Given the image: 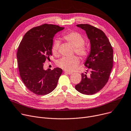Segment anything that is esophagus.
Here are the masks:
<instances>
[{
	"mask_svg": "<svg viewBox=\"0 0 131 131\" xmlns=\"http://www.w3.org/2000/svg\"><path fill=\"white\" fill-rule=\"evenodd\" d=\"M64 73H65V74H68V75H71V74H72V72H67V71H66L64 72Z\"/></svg>",
	"mask_w": 131,
	"mask_h": 131,
	"instance_id": "34e87169",
	"label": "esophagus"
}]
</instances>
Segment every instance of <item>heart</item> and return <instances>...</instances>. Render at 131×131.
<instances>
[{
  "label": "heart",
  "instance_id": "obj_1",
  "mask_svg": "<svg viewBox=\"0 0 131 131\" xmlns=\"http://www.w3.org/2000/svg\"><path fill=\"white\" fill-rule=\"evenodd\" d=\"M63 38L74 47L75 53L82 58H85L88 55L89 50L84 43L85 40L81 35L77 32H68L63 35ZM60 42L56 39L54 41L51 47V51L53 55L56 56L58 54V49ZM80 63V59L76 56L70 57H63L59 59L57 65L66 71L72 72L76 68Z\"/></svg>",
  "mask_w": 131,
  "mask_h": 131
}]
</instances>
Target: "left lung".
<instances>
[{"label":"left lung","instance_id":"obj_1","mask_svg":"<svg viewBox=\"0 0 131 131\" xmlns=\"http://www.w3.org/2000/svg\"><path fill=\"white\" fill-rule=\"evenodd\" d=\"M78 27L84 30L90 40L91 51L85 66L91 69L90 76L82 74V81L75 85V89L85 95H93L106 85L113 67V50L107 36L102 30L89 24H79Z\"/></svg>","mask_w":131,"mask_h":131}]
</instances>
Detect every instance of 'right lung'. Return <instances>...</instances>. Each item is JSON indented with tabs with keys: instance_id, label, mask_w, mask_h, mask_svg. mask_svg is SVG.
<instances>
[{
	"instance_id": "obj_1",
	"label": "right lung",
	"mask_w": 131,
	"mask_h": 131,
	"mask_svg": "<svg viewBox=\"0 0 131 131\" xmlns=\"http://www.w3.org/2000/svg\"><path fill=\"white\" fill-rule=\"evenodd\" d=\"M64 29L43 24L28 31L20 43L17 53L19 74L26 88L36 95H45L53 91L62 73L58 67L45 70L43 63L52 55L55 35Z\"/></svg>"
}]
</instances>
